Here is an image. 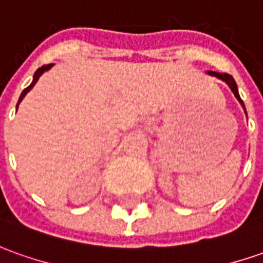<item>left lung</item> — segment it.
Wrapping results in <instances>:
<instances>
[{
  "instance_id": "obj_1",
  "label": "left lung",
  "mask_w": 263,
  "mask_h": 263,
  "mask_svg": "<svg viewBox=\"0 0 263 263\" xmlns=\"http://www.w3.org/2000/svg\"><path fill=\"white\" fill-rule=\"evenodd\" d=\"M207 74H210V76H216L217 79H221L223 82H226L228 83V86L232 89V92H233V95L236 96V99L239 102H240V105H242V108L245 109V105H243V101L240 99V96H239V92H237V85L236 82H235V79L230 76L229 73H217V71H212L209 70L207 71ZM245 114H246V110H245Z\"/></svg>"
}]
</instances>
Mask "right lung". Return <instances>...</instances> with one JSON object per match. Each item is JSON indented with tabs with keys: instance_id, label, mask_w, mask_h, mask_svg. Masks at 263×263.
<instances>
[{
	"instance_id": "right-lung-1",
	"label": "right lung",
	"mask_w": 263,
	"mask_h": 263,
	"mask_svg": "<svg viewBox=\"0 0 263 263\" xmlns=\"http://www.w3.org/2000/svg\"><path fill=\"white\" fill-rule=\"evenodd\" d=\"M51 66H53V63H51V64H46V66H42V67H39V69L35 70V73H34V76H33V82H31V85H30V86H28V87H26V89H24V90L21 92V96H20L18 103L21 101H23V98H24V96H26V95L28 93V92H30L31 89H33V86H34V85H35V83H37V80H39V78L42 76L43 73H44V71H46V70H49V69H51ZM18 103H17V108H18Z\"/></svg>"
}]
</instances>
